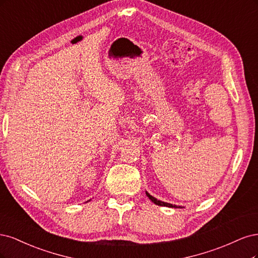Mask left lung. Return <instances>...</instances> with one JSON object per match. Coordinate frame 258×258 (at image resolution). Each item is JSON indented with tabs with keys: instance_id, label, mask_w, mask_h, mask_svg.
I'll return each instance as SVG.
<instances>
[{
	"instance_id": "obj_1",
	"label": "left lung",
	"mask_w": 258,
	"mask_h": 258,
	"mask_svg": "<svg viewBox=\"0 0 258 258\" xmlns=\"http://www.w3.org/2000/svg\"><path fill=\"white\" fill-rule=\"evenodd\" d=\"M146 194H147V196L149 197V199H151V201H152L155 205H157V206H165V207H169V208H181V207H177V206L168 204V203H164V202H161V201H157L156 198H154L153 196H151L150 194L147 193V192H146Z\"/></svg>"
}]
</instances>
